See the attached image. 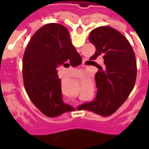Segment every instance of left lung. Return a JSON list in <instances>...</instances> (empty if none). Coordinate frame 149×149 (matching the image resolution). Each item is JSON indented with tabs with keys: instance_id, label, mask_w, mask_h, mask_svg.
<instances>
[{
	"instance_id": "8db88e82",
	"label": "left lung",
	"mask_w": 149,
	"mask_h": 149,
	"mask_svg": "<svg viewBox=\"0 0 149 149\" xmlns=\"http://www.w3.org/2000/svg\"><path fill=\"white\" fill-rule=\"evenodd\" d=\"M89 40L96 48L89 60L102 55L104 67H99L95 74L97 95L95 100L78 107L102 116L113 113L127 100L134 89L137 64L134 49L129 40L117 30L100 26L90 32Z\"/></svg>"
}]
</instances>
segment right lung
<instances>
[{
	"label": "right lung",
	"mask_w": 149,
	"mask_h": 149,
	"mask_svg": "<svg viewBox=\"0 0 149 149\" xmlns=\"http://www.w3.org/2000/svg\"><path fill=\"white\" fill-rule=\"evenodd\" d=\"M79 56L68 30L60 24H47L31 38L23 56L24 85L32 103L45 115L56 117L74 109L63 102L56 68L77 66Z\"/></svg>",
	"instance_id": "add662e5"
}]
</instances>
